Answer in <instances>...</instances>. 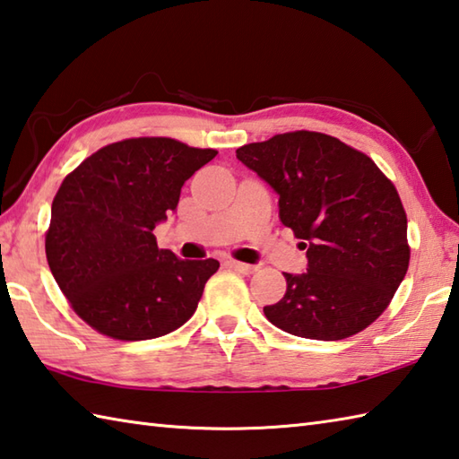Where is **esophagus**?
<instances>
[{"mask_svg":"<svg viewBox=\"0 0 459 459\" xmlns=\"http://www.w3.org/2000/svg\"><path fill=\"white\" fill-rule=\"evenodd\" d=\"M227 264L235 271L242 273V274H253L256 271L255 264H247V263H238V260H227Z\"/></svg>","mask_w":459,"mask_h":459,"instance_id":"esophagus-1","label":"esophagus"}]
</instances>
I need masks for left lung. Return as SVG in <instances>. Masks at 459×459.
I'll return each instance as SVG.
<instances>
[{
    "instance_id": "obj_1",
    "label": "left lung",
    "mask_w": 459,
    "mask_h": 459,
    "mask_svg": "<svg viewBox=\"0 0 459 459\" xmlns=\"http://www.w3.org/2000/svg\"><path fill=\"white\" fill-rule=\"evenodd\" d=\"M278 195V214L307 248L264 316L289 334L342 340L388 308L408 273V219L396 186L364 152L314 131L274 134L237 149Z\"/></svg>"
}]
</instances>
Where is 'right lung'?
<instances>
[{
  "label": "right lung",
  "mask_w": 459,
  "mask_h": 459,
  "mask_svg": "<svg viewBox=\"0 0 459 459\" xmlns=\"http://www.w3.org/2000/svg\"><path fill=\"white\" fill-rule=\"evenodd\" d=\"M217 157L169 137L111 143L87 157L51 204L45 255L71 308L115 340H151L193 316L219 260H181L152 230L186 178Z\"/></svg>",
  "instance_id": "obj_1"
}]
</instances>
